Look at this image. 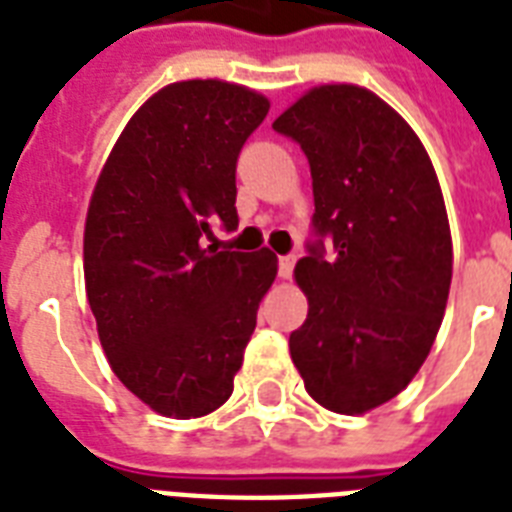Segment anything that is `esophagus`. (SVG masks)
Listing matches in <instances>:
<instances>
[{"instance_id":"1","label":"esophagus","mask_w":512,"mask_h":512,"mask_svg":"<svg viewBox=\"0 0 512 512\" xmlns=\"http://www.w3.org/2000/svg\"><path fill=\"white\" fill-rule=\"evenodd\" d=\"M295 255H281L279 257V276L281 279H289L292 276V271H295Z\"/></svg>"}]
</instances>
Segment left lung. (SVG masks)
<instances>
[{
    "instance_id": "1",
    "label": "left lung",
    "mask_w": 512,
    "mask_h": 512,
    "mask_svg": "<svg viewBox=\"0 0 512 512\" xmlns=\"http://www.w3.org/2000/svg\"><path fill=\"white\" fill-rule=\"evenodd\" d=\"M273 130L303 148L316 204L295 268L308 319L289 353L321 406L364 414L412 382L444 319L452 233L441 185L412 127L364 87H316Z\"/></svg>"
}]
</instances>
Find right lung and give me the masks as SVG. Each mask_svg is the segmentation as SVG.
Returning <instances> with one entry per match:
<instances>
[{
	"instance_id": "right-lung-1",
	"label": "right lung",
	"mask_w": 512,
	"mask_h": 512,
	"mask_svg": "<svg viewBox=\"0 0 512 512\" xmlns=\"http://www.w3.org/2000/svg\"><path fill=\"white\" fill-rule=\"evenodd\" d=\"M268 100L191 79L159 90L116 140L84 225V284L100 345L154 412L204 417L233 393L276 255L204 244L239 228L236 162Z\"/></svg>"
}]
</instances>
